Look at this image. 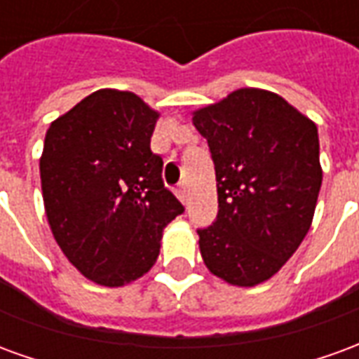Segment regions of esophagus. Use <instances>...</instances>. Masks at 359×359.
I'll return each instance as SVG.
<instances>
[{
	"label": "esophagus",
	"mask_w": 359,
	"mask_h": 359,
	"mask_svg": "<svg viewBox=\"0 0 359 359\" xmlns=\"http://www.w3.org/2000/svg\"><path fill=\"white\" fill-rule=\"evenodd\" d=\"M175 195L180 197V201H182V203H185V201H187V193H185L184 185H180V187L175 189Z\"/></svg>",
	"instance_id": "34e87169"
}]
</instances>
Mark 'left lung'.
Listing matches in <instances>:
<instances>
[{"label":"left lung","mask_w":359,"mask_h":359,"mask_svg":"<svg viewBox=\"0 0 359 359\" xmlns=\"http://www.w3.org/2000/svg\"><path fill=\"white\" fill-rule=\"evenodd\" d=\"M215 160L218 216L199 233L210 273L251 288L273 278L313 222L321 189L319 135L282 96L238 88L193 111Z\"/></svg>","instance_id":"8db88e82"}]
</instances>
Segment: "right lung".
<instances>
[{"mask_svg":"<svg viewBox=\"0 0 359 359\" xmlns=\"http://www.w3.org/2000/svg\"><path fill=\"white\" fill-rule=\"evenodd\" d=\"M158 118L137 94L100 88L46 131L48 224L71 265L100 286L119 288L149 273L164 228L184 212L151 151Z\"/></svg>","mask_w":359,"mask_h":359,"instance_id":"right-lung-1","label":"right lung"}]
</instances>
